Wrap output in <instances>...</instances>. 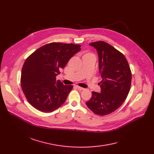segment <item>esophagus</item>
Instances as JSON below:
<instances>
[{
    "instance_id": "esophagus-1",
    "label": "esophagus",
    "mask_w": 154,
    "mask_h": 154,
    "mask_svg": "<svg viewBox=\"0 0 154 154\" xmlns=\"http://www.w3.org/2000/svg\"><path fill=\"white\" fill-rule=\"evenodd\" d=\"M77 88H79V89H80V90H84V88H83V87H80V86H77Z\"/></svg>"
}]
</instances>
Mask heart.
Wrapping results in <instances>:
<instances>
[{"label":"heart","mask_w":154,"mask_h":154,"mask_svg":"<svg viewBox=\"0 0 154 154\" xmlns=\"http://www.w3.org/2000/svg\"><path fill=\"white\" fill-rule=\"evenodd\" d=\"M93 55L92 53H90V52H87V53H85L84 54V56L83 57H84V56H87V55Z\"/></svg>","instance_id":"b5f03b06"}]
</instances>
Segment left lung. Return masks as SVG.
I'll use <instances>...</instances> for the list:
<instances>
[{
	"label": "left lung",
	"instance_id": "left-lung-1",
	"mask_svg": "<svg viewBox=\"0 0 154 154\" xmlns=\"http://www.w3.org/2000/svg\"><path fill=\"white\" fill-rule=\"evenodd\" d=\"M90 45L97 51L102 80L101 92H92L86 105L94 114L106 116L119 108L126 99L131 89L132 72L124 55L109 44L100 40Z\"/></svg>",
	"mask_w": 154,
	"mask_h": 154
}]
</instances>
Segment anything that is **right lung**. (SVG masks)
Instances as JSON below:
<instances>
[{"label": "right lung", "instance_id": "obj_1", "mask_svg": "<svg viewBox=\"0 0 154 154\" xmlns=\"http://www.w3.org/2000/svg\"><path fill=\"white\" fill-rule=\"evenodd\" d=\"M81 45L52 42L38 48L30 54L22 69V91L32 107L43 112L57 109L66 100L73 88L56 80L60 69L66 66Z\"/></svg>", "mask_w": 154, "mask_h": 154}]
</instances>
